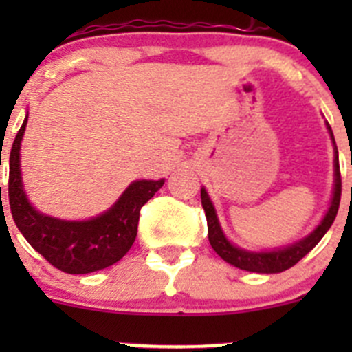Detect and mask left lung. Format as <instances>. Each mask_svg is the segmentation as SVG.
<instances>
[{"mask_svg":"<svg viewBox=\"0 0 352 352\" xmlns=\"http://www.w3.org/2000/svg\"><path fill=\"white\" fill-rule=\"evenodd\" d=\"M327 131L330 134V140L333 144V189L332 197H330L329 209L325 211L324 218L320 219L315 230L308 233L303 239L296 240L293 243L283 245V247H276L272 250H247V248L239 247V245L232 243L228 236L225 235L219 223L218 214H216L214 204H212L211 197H209L208 190L202 187L201 189V202L204 208L206 219H208V236L209 243L214 248L216 254L228 264L235 265V267L242 269V271L258 272V274H276V272H283L286 269L293 267L296 262H300L311 248L315 247L322 240V236L329 232L332 226L333 219H336L337 211H339L340 202V170H339V153H337L336 140H333L332 129H330L329 122H325Z\"/></svg>","mask_w":352,"mask_h":352,"instance_id":"left-lung-1","label":"left lung"}]
</instances>
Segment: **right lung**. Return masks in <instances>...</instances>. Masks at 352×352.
<instances>
[{
	"mask_svg": "<svg viewBox=\"0 0 352 352\" xmlns=\"http://www.w3.org/2000/svg\"><path fill=\"white\" fill-rule=\"evenodd\" d=\"M27 119L28 112L10 153L8 197L20 233L49 264L67 274H88L119 262L136 240L141 208L165 179L134 180L107 211L94 218L69 221L44 214L32 206L23 189L20 148Z\"/></svg>",
	"mask_w": 352,
	"mask_h": 352,
	"instance_id": "obj_1",
	"label": "right lung"
}]
</instances>
